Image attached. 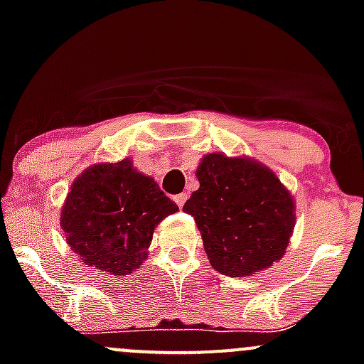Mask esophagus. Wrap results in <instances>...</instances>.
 I'll use <instances>...</instances> for the list:
<instances>
[{"instance_id": "esophagus-1", "label": "esophagus", "mask_w": 364, "mask_h": 364, "mask_svg": "<svg viewBox=\"0 0 364 364\" xmlns=\"http://www.w3.org/2000/svg\"><path fill=\"white\" fill-rule=\"evenodd\" d=\"M186 199H188V196L186 193H178V196H174V203L179 205V208H183V204L186 203Z\"/></svg>"}]
</instances>
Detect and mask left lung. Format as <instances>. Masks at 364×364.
<instances>
[{"instance_id": "8db88e82", "label": "left lung", "mask_w": 364, "mask_h": 364, "mask_svg": "<svg viewBox=\"0 0 364 364\" xmlns=\"http://www.w3.org/2000/svg\"><path fill=\"white\" fill-rule=\"evenodd\" d=\"M200 186L183 211L193 216L209 262L227 277H248L284 257L294 200L273 171L248 159L205 155Z\"/></svg>"}]
</instances>
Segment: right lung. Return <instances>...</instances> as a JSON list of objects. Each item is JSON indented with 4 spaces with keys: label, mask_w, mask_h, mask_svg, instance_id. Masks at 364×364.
Listing matches in <instances>:
<instances>
[{
    "label": "right lung",
    "mask_w": 364,
    "mask_h": 364,
    "mask_svg": "<svg viewBox=\"0 0 364 364\" xmlns=\"http://www.w3.org/2000/svg\"><path fill=\"white\" fill-rule=\"evenodd\" d=\"M176 211L155 179L124 159L93 165L73 181L61 227L86 266L116 277L144 262L155 227Z\"/></svg>",
    "instance_id": "right-lung-1"
}]
</instances>
